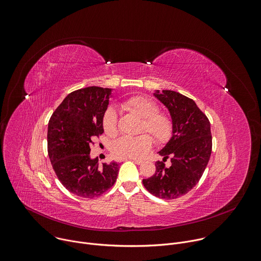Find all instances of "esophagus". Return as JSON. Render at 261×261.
Wrapping results in <instances>:
<instances>
[{
    "mask_svg": "<svg viewBox=\"0 0 261 261\" xmlns=\"http://www.w3.org/2000/svg\"><path fill=\"white\" fill-rule=\"evenodd\" d=\"M136 164H138V165H141V164H143L144 163V161L143 160H141V159H136V158H133L132 159Z\"/></svg>",
    "mask_w": 261,
    "mask_h": 261,
    "instance_id": "obj_1",
    "label": "esophagus"
}]
</instances>
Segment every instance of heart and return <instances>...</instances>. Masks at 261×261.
<instances>
[{
	"label": "heart",
	"mask_w": 261,
	"mask_h": 261,
	"mask_svg": "<svg viewBox=\"0 0 261 261\" xmlns=\"http://www.w3.org/2000/svg\"><path fill=\"white\" fill-rule=\"evenodd\" d=\"M121 107L143 118L141 132L149 133L157 144L169 141L173 134V121L169 114L158 111L157 104L145 96H133L121 103ZM105 134L115 137L117 134V114L113 108L105 111L102 118ZM152 138L143 134L137 137L123 136L117 139L112 146V152L117 158H139L152 146Z\"/></svg>",
	"instance_id": "heart-1"
}]
</instances>
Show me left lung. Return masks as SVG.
Listing matches in <instances>:
<instances>
[{"mask_svg": "<svg viewBox=\"0 0 261 261\" xmlns=\"http://www.w3.org/2000/svg\"><path fill=\"white\" fill-rule=\"evenodd\" d=\"M154 96L168 109L173 134L158 153L162 161L155 163V173L143 179L144 187L154 196L171 200L184 196L200 180L212 149L210 122L196 103L174 91H156ZM171 157L167 168L164 162Z\"/></svg>", "mask_w": 261, "mask_h": 261, "instance_id": "left-lung-1", "label": "left lung"}]
</instances>
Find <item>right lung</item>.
<instances>
[{
	"instance_id": "right-lung-1",
	"label": "right lung",
	"mask_w": 261,
	"mask_h": 261,
	"mask_svg": "<svg viewBox=\"0 0 261 261\" xmlns=\"http://www.w3.org/2000/svg\"><path fill=\"white\" fill-rule=\"evenodd\" d=\"M111 89L88 87L62 101L48 125V154L60 182L82 198H96L115 182L119 164H99L90 156L93 139L103 133L102 118Z\"/></svg>"
}]
</instances>
